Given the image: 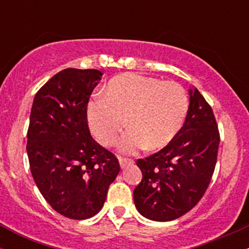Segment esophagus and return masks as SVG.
Instances as JSON below:
<instances>
[{"label":"esophagus","mask_w":249,"mask_h":249,"mask_svg":"<svg viewBox=\"0 0 249 249\" xmlns=\"http://www.w3.org/2000/svg\"><path fill=\"white\" fill-rule=\"evenodd\" d=\"M118 160H119V164H121V167H122V168H125V167L127 166V165L132 164V162H133L132 159L123 158V157H118Z\"/></svg>","instance_id":"1"}]
</instances>
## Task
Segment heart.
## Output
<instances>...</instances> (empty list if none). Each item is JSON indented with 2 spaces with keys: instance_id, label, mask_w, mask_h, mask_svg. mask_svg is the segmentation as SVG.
Masks as SVG:
<instances>
[{
  "instance_id": "1",
  "label": "heart",
  "mask_w": 249,
  "mask_h": 249,
  "mask_svg": "<svg viewBox=\"0 0 249 249\" xmlns=\"http://www.w3.org/2000/svg\"><path fill=\"white\" fill-rule=\"evenodd\" d=\"M187 111V92L178 83L128 73L111 79L104 97L89 103L88 121L91 132L105 146L115 144L127 121L131 128L119 148L133 153L145 146L154 151L170 144L181 130Z\"/></svg>"
}]
</instances>
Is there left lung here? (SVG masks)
Masks as SVG:
<instances>
[{"mask_svg":"<svg viewBox=\"0 0 249 249\" xmlns=\"http://www.w3.org/2000/svg\"><path fill=\"white\" fill-rule=\"evenodd\" d=\"M219 142L212 107L196 89H190L187 116L176 138L137 160L142 173L133 191L138 212L154 221H171L192 210L212 179Z\"/></svg>","mask_w":249,"mask_h":249,"instance_id":"obj_1","label":"left lung"}]
</instances>
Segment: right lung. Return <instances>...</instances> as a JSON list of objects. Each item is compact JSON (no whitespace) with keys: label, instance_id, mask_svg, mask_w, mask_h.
<instances>
[{"label":"right lung","instance_id":"obj_1","mask_svg":"<svg viewBox=\"0 0 249 249\" xmlns=\"http://www.w3.org/2000/svg\"><path fill=\"white\" fill-rule=\"evenodd\" d=\"M102 76L95 69L59 71L37 91L31 107V174L50 206L70 219L96 215L121 170L115 154L89 130V98Z\"/></svg>","mask_w":249,"mask_h":249}]
</instances>
